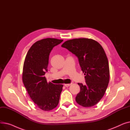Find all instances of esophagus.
<instances>
[{
  "mask_svg": "<svg viewBox=\"0 0 130 130\" xmlns=\"http://www.w3.org/2000/svg\"><path fill=\"white\" fill-rule=\"evenodd\" d=\"M71 85V84H65L64 86L65 87H68V86H70Z\"/></svg>",
  "mask_w": 130,
  "mask_h": 130,
  "instance_id": "1",
  "label": "esophagus"
}]
</instances>
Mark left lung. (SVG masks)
<instances>
[{"mask_svg":"<svg viewBox=\"0 0 130 130\" xmlns=\"http://www.w3.org/2000/svg\"><path fill=\"white\" fill-rule=\"evenodd\" d=\"M78 57L85 75L86 84L78 83L80 92L75 100L85 107L96 105L103 98L110 80L108 61L102 46L92 39L80 38L68 40L61 46Z\"/></svg>","mask_w":130,"mask_h":130,"instance_id":"left-lung-1","label":"left lung"}]
</instances>
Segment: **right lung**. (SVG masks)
I'll list each match as a JSON object with an SVG mask.
<instances>
[{"instance_id": "1", "label": "right lung", "mask_w": 130, "mask_h": 130, "mask_svg": "<svg viewBox=\"0 0 130 130\" xmlns=\"http://www.w3.org/2000/svg\"><path fill=\"white\" fill-rule=\"evenodd\" d=\"M62 39L47 38L37 41L26 56L22 79L30 98L38 108L49 111L58 104L63 85L48 83L45 76L47 72L50 54Z\"/></svg>"}]
</instances>
